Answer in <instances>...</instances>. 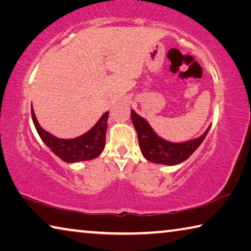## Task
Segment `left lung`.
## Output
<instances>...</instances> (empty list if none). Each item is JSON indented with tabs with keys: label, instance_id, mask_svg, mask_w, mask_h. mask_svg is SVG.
Returning <instances> with one entry per match:
<instances>
[{
	"label": "left lung",
	"instance_id": "1",
	"mask_svg": "<svg viewBox=\"0 0 251 251\" xmlns=\"http://www.w3.org/2000/svg\"><path fill=\"white\" fill-rule=\"evenodd\" d=\"M130 117L135 129L137 131L139 147H141L144 157L152 163L169 165V166L180 164L188 158L202 143L210 128V127H208L201 137L193 139V141L185 143H171L160 138L151 129L150 124L143 117L138 116L134 110L130 112Z\"/></svg>",
	"mask_w": 251,
	"mask_h": 251
}]
</instances>
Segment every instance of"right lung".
Segmentation results:
<instances>
[{
	"instance_id": "obj_1",
	"label": "right lung",
	"mask_w": 251,
	"mask_h": 251,
	"mask_svg": "<svg viewBox=\"0 0 251 251\" xmlns=\"http://www.w3.org/2000/svg\"><path fill=\"white\" fill-rule=\"evenodd\" d=\"M32 120L42 141L50 148L55 155L66 163H76V161L96 158L101 154L105 147L108 112H106L87 133L72 139L57 138L44 130L37 122L33 108Z\"/></svg>"
}]
</instances>
